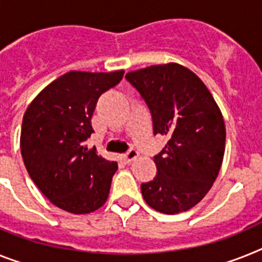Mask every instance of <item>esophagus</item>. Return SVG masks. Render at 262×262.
<instances>
[{"label": "esophagus", "mask_w": 262, "mask_h": 262, "mask_svg": "<svg viewBox=\"0 0 262 262\" xmlns=\"http://www.w3.org/2000/svg\"><path fill=\"white\" fill-rule=\"evenodd\" d=\"M137 157H138V151L135 150V149H132V150L127 151L126 155L122 156V160H124V161L126 162V164H129V162L135 161V160Z\"/></svg>", "instance_id": "esophagus-1"}]
</instances>
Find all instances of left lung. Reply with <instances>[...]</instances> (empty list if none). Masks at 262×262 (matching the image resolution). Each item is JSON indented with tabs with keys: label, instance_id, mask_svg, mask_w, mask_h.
Listing matches in <instances>:
<instances>
[{
	"label": "left lung",
	"instance_id": "1",
	"mask_svg": "<svg viewBox=\"0 0 262 262\" xmlns=\"http://www.w3.org/2000/svg\"><path fill=\"white\" fill-rule=\"evenodd\" d=\"M126 80L150 109L155 135L169 141L155 162L157 174L141 184L157 212H186L216 181L225 151V122L205 83L188 68L169 62L133 70Z\"/></svg>",
	"mask_w": 262,
	"mask_h": 262
}]
</instances>
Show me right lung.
<instances>
[{
    "label": "right lung",
    "instance_id": "add662e5",
    "mask_svg": "<svg viewBox=\"0 0 262 262\" xmlns=\"http://www.w3.org/2000/svg\"><path fill=\"white\" fill-rule=\"evenodd\" d=\"M124 70H72L41 90L26 109L21 155L30 179L53 205L86 214L104 205L117 162L88 149L92 116L102 93L122 80Z\"/></svg>",
    "mask_w": 262,
    "mask_h": 262
}]
</instances>
